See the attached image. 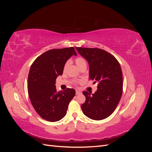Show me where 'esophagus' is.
Returning <instances> with one entry per match:
<instances>
[{
  "label": "esophagus",
  "instance_id": "34e87169",
  "mask_svg": "<svg viewBox=\"0 0 152 152\" xmlns=\"http://www.w3.org/2000/svg\"><path fill=\"white\" fill-rule=\"evenodd\" d=\"M76 94L77 95V94H82V92L80 91H79V90H76Z\"/></svg>",
  "mask_w": 152,
  "mask_h": 152
}]
</instances>
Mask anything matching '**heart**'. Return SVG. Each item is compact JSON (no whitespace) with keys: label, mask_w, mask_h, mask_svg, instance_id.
Segmentation results:
<instances>
[{"label":"heart","mask_w":152,"mask_h":152,"mask_svg":"<svg viewBox=\"0 0 152 152\" xmlns=\"http://www.w3.org/2000/svg\"><path fill=\"white\" fill-rule=\"evenodd\" d=\"M75 63L77 66L79 67V68H81L83 66H86V61L84 58H82L81 57H79L75 59ZM68 62H66V64L65 65V68L68 66Z\"/></svg>","instance_id":"heart-1"}]
</instances>
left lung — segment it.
Returning a JSON list of instances; mask_svg holds the SVG:
<instances>
[{
  "label": "left lung",
  "instance_id": "8db88e82",
  "mask_svg": "<svg viewBox=\"0 0 152 152\" xmlns=\"http://www.w3.org/2000/svg\"><path fill=\"white\" fill-rule=\"evenodd\" d=\"M88 62L89 79L98 82L94 94L83 91L86 102L81 105L86 116L96 121L109 117L116 108L122 94L123 79L121 67L117 59L101 49L75 48Z\"/></svg>",
  "mask_w": 152,
  "mask_h": 152
}]
</instances>
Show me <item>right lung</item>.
Masks as SVG:
<instances>
[{
  "label": "right lung",
  "mask_w": 152,
  "mask_h": 152,
  "mask_svg": "<svg viewBox=\"0 0 152 152\" xmlns=\"http://www.w3.org/2000/svg\"><path fill=\"white\" fill-rule=\"evenodd\" d=\"M77 53L73 47L48 50L32 63L28 77V93L31 103L42 118L60 121L66 115L75 91L68 88L57 91L56 79L63 74L68 59Z\"/></svg>",
  "instance_id": "add662e5"
}]
</instances>
